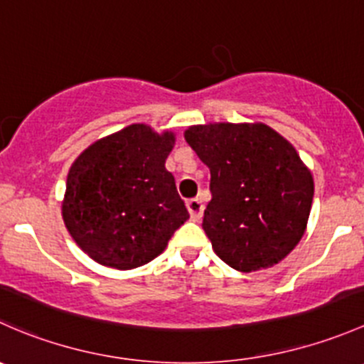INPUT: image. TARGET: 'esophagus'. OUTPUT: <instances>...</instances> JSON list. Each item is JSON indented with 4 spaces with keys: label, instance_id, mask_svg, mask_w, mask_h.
I'll use <instances>...</instances> for the list:
<instances>
[{
    "label": "esophagus",
    "instance_id": "esophagus-1",
    "mask_svg": "<svg viewBox=\"0 0 364 364\" xmlns=\"http://www.w3.org/2000/svg\"><path fill=\"white\" fill-rule=\"evenodd\" d=\"M186 208H188L192 220H199L200 216H203L204 204H203V200H200V199H190L188 203H186Z\"/></svg>",
    "mask_w": 364,
    "mask_h": 364
}]
</instances>
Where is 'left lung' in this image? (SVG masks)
Here are the masks:
<instances>
[{
  "instance_id": "8db88e82",
  "label": "left lung",
  "mask_w": 364,
  "mask_h": 364,
  "mask_svg": "<svg viewBox=\"0 0 364 364\" xmlns=\"http://www.w3.org/2000/svg\"><path fill=\"white\" fill-rule=\"evenodd\" d=\"M185 139L211 172L203 229L243 273L280 262L306 229L314 179L289 141L257 124H199Z\"/></svg>"
}]
</instances>
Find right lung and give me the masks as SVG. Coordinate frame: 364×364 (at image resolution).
<instances>
[{
	"label": "right lung",
	"mask_w": 364,
	"mask_h": 364,
	"mask_svg": "<svg viewBox=\"0 0 364 364\" xmlns=\"http://www.w3.org/2000/svg\"><path fill=\"white\" fill-rule=\"evenodd\" d=\"M174 135L130 124L84 149L67 178L63 220L98 264H148L188 220L174 176L165 168Z\"/></svg>",
	"instance_id": "obj_1"
}]
</instances>
